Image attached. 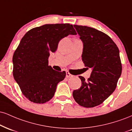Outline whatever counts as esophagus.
Masks as SVG:
<instances>
[{"label": "esophagus", "mask_w": 132, "mask_h": 132, "mask_svg": "<svg viewBox=\"0 0 132 132\" xmlns=\"http://www.w3.org/2000/svg\"><path fill=\"white\" fill-rule=\"evenodd\" d=\"M66 77H68V78H71V77H73V75H72L69 71H66Z\"/></svg>", "instance_id": "34e87169"}]
</instances>
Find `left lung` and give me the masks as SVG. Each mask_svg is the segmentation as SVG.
Returning <instances> with one entry per match:
<instances>
[{
    "mask_svg": "<svg viewBox=\"0 0 132 132\" xmlns=\"http://www.w3.org/2000/svg\"><path fill=\"white\" fill-rule=\"evenodd\" d=\"M74 27L84 44L82 61L92 71L87 80L79 76L82 86L73 91V98L79 105L93 108L104 102L116 88L122 69L119 50L105 33L85 26Z\"/></svg>",
    "mask_w": 132,
    "mask_h": 132,
    "instance_id": "1",
    "label": "left lung"
}]
</instances>
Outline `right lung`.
Instances as JSON below:
<instances>
[{
	"mask_svg": "<svg viewBox=\"0 0 132 132\" xmlns=\"http://www.w3.org/2000/svg\"><path fill=\"white\" fill-rule=\"evenodd\" d=\"M77 33L72 24H48L25 34L13 56V75L24 96L31 102L43 104L55 95L57 84L66 72L48 66L50 53L56 50L61 39Z\"/></svg>",
	"mask_w": 132,
	"mask_h": 132,
	"instance_id": "obj_1",
	"label": "right lung"
}]
</instances>
